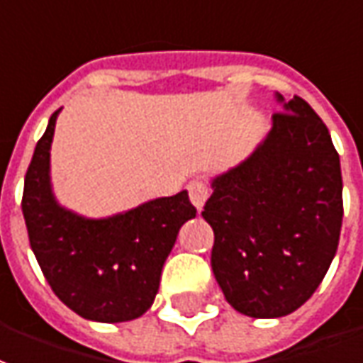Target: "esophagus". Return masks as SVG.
Instances as JSON below:
<instances>
[{
    "mask_svg": "<svg viewBox=\"0 0 363 363\" xmlns=\"http://www.w3.org/2000/svg\"><path fill=\"white\" fill-rule=\"evenodd\" d=\"M187 191H189V199H191L194 207H196L197 211H201L203 206H206L207 197H209V187H207L206 182L194 179V182L187 186Z\"/></svg>",
    "mask_w": 363,
    "mask_h": 363,
    "instance_id": "1",
    "label": "esophagus"
}]
</instances>
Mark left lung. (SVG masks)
Instances as JSON below:
<instances>
[{
    "instance_id": "left-lung-1",
    "label": "left lung",
    "mask_w": 363,
    "mask_h": 363,
    "mask_svg": "<svg viewBox=\"0 0 363 363\" xmlns=\"http://www.w3.org/2000/svg\"><path fill=\"white\" fill-rule=\"evenodd\" d=\"M281 104L257 148L211 179L203 219L227 302L251 318L301 308L328 272L342 229V169L326 124L301 96Z\"/></svg>"
}]
</instances>
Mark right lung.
Segmentation results:
<instances>
[{
  "label": "right lung",
  "mask_w": 363,
  "mask_h": 363,
  "mask_svg": "<svg viewBox=\"0 0 363 363\" xmlns=\"http://www.w3.org/2000/svg\"><path fill=\"white\" fill-rule=\"evenodd\" d=\"M59 112L49 118L25 176L21 209L31 249L52 292L79 316L140 318L154 304L164 262L196 207L186 189L108 217H84L61 206L51 182Z\"/></svg>",
  "instance_id": "right-lung-1"
}]
</instances>
